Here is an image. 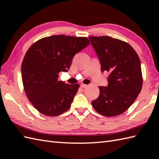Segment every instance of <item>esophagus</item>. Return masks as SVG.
<instances>
[{"label":"esophagus","mask_w":159,"mask_h":159,"mask_svg":"<svg viewBox=\"0 0 159 159\" xmlns=\"http://www.w3.org/2000/svg\"><path fill=\"white\" fill-rule=\"evenodd\" d=\"M80 87H81L82 88H85V87H87V85H85V84H80Z\"/></svg>","instance_id":"1"}]
</instances>
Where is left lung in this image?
Returning a JSON list of instances; mask_svg holds the SVG:
<instances>
[{"label":"left lung","instance_id":"obj_1","mask_svg":"<svg viewBox=\"0 0 159 159\" xmlns=\"http://www.w3.org/2000/svg\"><path fill=\"white\" fill-rule=\"evenodd\" d=\"M89 39L100 60L102 72H109L107 87L100 86V95L92 105L107 117L119 116L129 108L142 88L141 61L133 47L108 36Z\"/></svg>","mask_w":159,"mask_h":159}]
</instances>
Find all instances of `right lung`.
I'll return each instance as SVG.
<instances>
[{
    "label": "right lung",
    "mask_w": 159,
    "mask_h": 159,
    "mask_svg": "<svg viewBox=\"0 0 159 159\" xmlns=\"http://www.w3.org/2000/svg\"><path fill=\"white\" fill-rule=\"evenodd\" d=\"M89 43L87 38L56 35L29 48L22 61V79L26 96L39 112L57 116L70 109L79 85L59 81V73L67 72L74 55Z\"/></svg>",
    "instance_id": "right-lung-1"
}]
</instances>
